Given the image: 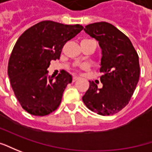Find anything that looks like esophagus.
<instances>
[{
  "label": "esophagus",
  "mask_w": 152,
  "mask_h": 152,
  "mask_svg": "<svg viewBox=\"0 0 152 152\" xmlns=\"http://www.w3.org/2000/svg\"><path fill=\"white\" fill-rule=\"evenodd\" d=\"M78 79H79V77H77V76H74L73 77H72V80H73V81H77Z\"/></svg>",
  "instance_id": "34e87169"
}]
</instances>
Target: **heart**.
I'll use <instances>...</instances> for the list:
<instances>
[{
  "label": "heart",
  "mask_w": 152,
  "mask_h": 152,
  "mask_svg": "<svg viewBox=\"0 0 152 152\" xmlns=\"http://www.w3.org/2000/svg\"><path fill=\"white\" fill-rule=\"evenodd\" d=\"M81 70H87L88 69V66H86V65H81V66H80V67H79Z\"/></svg>",
  "instance_id": "b5f03b06"
}]
</instances>
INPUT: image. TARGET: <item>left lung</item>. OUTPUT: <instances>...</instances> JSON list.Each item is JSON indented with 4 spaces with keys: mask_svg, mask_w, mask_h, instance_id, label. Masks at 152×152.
<instances>
[{
    "mask_svg": "<svg viewBox=\"0 0 152 152\" xmlns=\"http://www.w3.org/2000/svg\"><path fill=\"white\" fill-rule=\"evenodd\" d=\"M84 31L98 41L102 50V87L89 81L82 101L92 112L113 115L128 104L135 90L140 77L139 56L129 39L112 24H88Z\"/></svg>",
    "mask_w": 152,
    "mask_h": 152,
    "instance_id": "obj_1",
    "label": "left lung"
}]
</instances>
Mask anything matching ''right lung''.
Returning <instances> with one entry per match:
<instances>
[{
  "instance_id": "right-lung-1",
  "label": "right lung",
  "mask_w": 152,
  "mask_h": 152,
  "mask_svg": "<svg viewBox=\"0 0 152 152\" xmlns=\"http://www.w3.org/2000/svg\"><path fill=\"white\" fill-rule=\"evenodd\" d=\"M83 27L43 21L27 29L14 46L8 62V76L14 94L24 110L45 116L60 106L72 76L63 71L54 78L48 76L52 60L60 59L67 41Z\"/></svg>"
}]
</instances>
